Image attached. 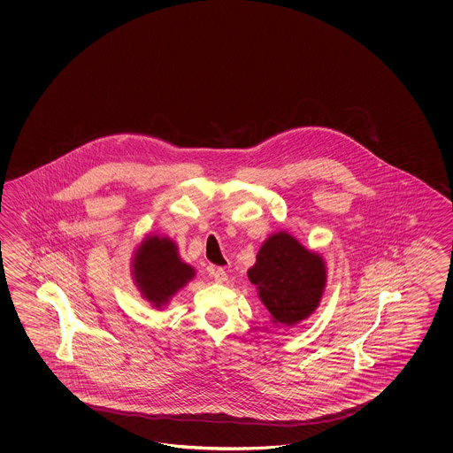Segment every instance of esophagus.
<instances>
[{
    "instance_id": "34e87169",
    "label": "esophagus",
    "mask_w": 453,
    "mask_h": 453,
    "mask_svg": "<svg viewBox=\"0 0 453 453\" xmlns=\"http://www.w3.org/2000/svg\"><path fill=\"white\" fill-rule=\"evenodd\" d=\"M210 275L212 276L214 281H218V283L227 281V273H226L224 268H211Z\"/></svg>"
}]
</instances>
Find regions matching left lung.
<instances>
[{
  "mask_svg": "<svg viewBox=\"0 0 453 453\" xmlns=\"http://www.w3.org/2000/svg\"><path fill=\"white\" fill-rule=\"evenodd\" d=\"M275 326H296L318 309L327 283V266L289 232L272 234L247 272Z\"/></svg>",
  "mask_w": 453,
  "mask_h": 453,
  "instance_id": "8db88e82",
  "label": "left lung"
}]
</instances>
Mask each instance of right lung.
<instances>
[{
    "mask_svg": "<svg viewBox=\"0 0 453 453\" xmlns=\"http://www.w3.org/2000/svg\"><path fill=\"white\" fill-rule=\"evenodd\" d=\"M131 275L141 296L152 308L162 309L196 276V270L181 260L170 237L152 234L134 250Z\"/></svg>",
    "mask_w": 453,
    "mask_h": 453,
    "instance_id": "add662e5",
    "label": "right lung"
}]
</instances>
